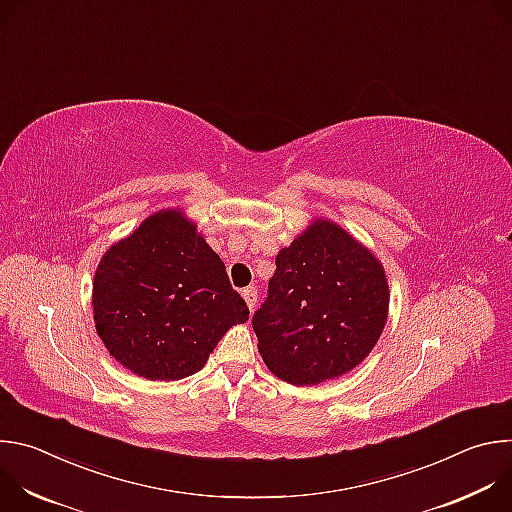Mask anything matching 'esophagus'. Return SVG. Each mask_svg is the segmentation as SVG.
<instances>
[{
  "instance_id": "obj_1",
  "label": "esophagus",
  "mask_w": 512,
  "mask_h": 512,
  "mask_svg": "<svg viewBox=\"0 0 512 512\" xmlns=\"http://www.w3.org/2000/svg\"><path fill=\"white\" fill-rule=\"evenodd\" d=\"M243 298L247 302V308L253 312V308L257 306V289L255 287H245L243 289Z\"/></svg>"
}]
</instances>
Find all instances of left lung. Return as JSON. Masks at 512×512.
Wrapping results in <instances>:
<instances>
[{"label":"left lung","mask_w":512,"mask_h":512,"mask_svg":"<svg viewBox=\"0 0 512 512\" xmlns=\"http://www.w3.org/2000/svg\"><path fill=\"white\" fill-rule=\"evenodd\" d=\"M275 265L267 300L253 316L267 369L300 387L356 369L389 318L383 263L340 225L314 218Z\"/></svg>","instance_id":"8db88e82"}]
</instances>
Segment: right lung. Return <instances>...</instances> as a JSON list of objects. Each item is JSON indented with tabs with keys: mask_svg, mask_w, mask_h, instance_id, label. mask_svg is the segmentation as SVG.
Wrapping results in <instances>:
<instances>
[{
	"mask_svg": "<svg viewBox=\"0 0 512 512\" xmlns=\"http://www.w3.org/2000/svg\"><path fill=\"white\" fill-rule=\"evenodd\" d=\"M91 304L109 354L148 381L198 373L229 328L249 320L225 263L182 208L150 214L103 253Z\"/></svg>",
	"mask_w": 512,
	"mask_h": 512,
	"instance_id": "right-lung-1",
	"label": "right lung"
}]
</instances>
